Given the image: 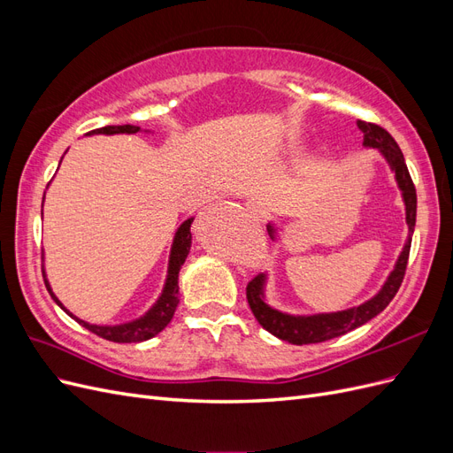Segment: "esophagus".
<instances>
[{"mask_svg":"<svg viewBox=\"0 0 453 453\" xmlns=\"http://www.w3.org/2000/svg\"><path fill=\"white\" fill-rule=\"evenodd\" d=\"M248 213L251 217H255L257 221H263L265 219V210L260 208V203H257V202H248Z\"/></svg>","mask_w":453,"mask_h":453,"instance_id":"34e87169","label":"esophagus"}]
</instances>
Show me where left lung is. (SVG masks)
<instances>
[{
	"label": "left lung",
	"mask_w": 453,
	"mask_h": 453,
	"mask_svg": "<svg viewBox=\"0 0 453 453\" xmlns=\"http://www.w3.org/2000/svg\"><path fill=\"white\" fill-rule=\"evenodd\" d=\"M357 128L363 132V147L376 149L381 155V158L388 162L391 173L395 175L396 187L401 190V198L404 203L408 236L399 257L395 260L393 270L389 272V276L380 287V291L374 296L365 300L363 304H357L353 308H346L340 311L308 313V315L287 313L268 304V298H266L268 273H258L253 281H250L248 303L255 315V319L260 323V326L266 328L270 334H273L280 340L289 342V344H295V346L318 344V342L342 336L353 331V328L368 323L370 319H374L376 315L386 310V306L391 303L404 278V270H406L408 255H410V243H412V232L416 226V208H418L416 187L412 183V177L408 173L403 150L391 138V134L383 130L381 127L372 125V122H365V120H357ZM266 228L272 242H278L280 240L278 225L270 221Z\"/></svg>",
	"instance_id": "1"
}]
</instances>
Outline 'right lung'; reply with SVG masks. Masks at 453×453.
<instances>
[{"label": "right lung", "instance_id": "obj_1", "mask_svg": "<svg viewBox=\"0 0 453 453\" xmlns=\"http://www.w3.org/2000/svg\"><path fill=\"white\" fill-rule=\"evenodd\" d=\"M138 132L150 134V130H142L140 127L122 125V127H104V128L88 132L87 135H98V134L113 135V134H138ZM43 202H45V196H43ZM41 215H43V211H41ZM193 221H195V217H188L180 225V228L175 230L170 257H168L166 281H164L162 293L155 300V304L150 306L143 315H140V318H135L127 323H119V325H94L85 319H79L77 315H73L70 310H67L60 303L58 296L52 293V287L47 280V272H45V265H43V280L47 285V291L52 296L54 303H57L67 315H70V318H73L79 325L88 328L90 333L98 334L105 340L119 342V344H132V342H145L149 338H153L168 326V323L172 321L173 313L177 310V304H180V270L187 260V255L190 251V243H193V234H190V225H193ZM43 260H45V257H43Z\"/></svg>", "mask_w": 453, "mask_h": 453}]
</instances>
